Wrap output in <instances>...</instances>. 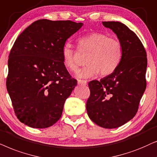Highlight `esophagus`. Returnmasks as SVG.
<instances>
[{
    "label": "esophagus",
    "instance_id": "34e87169",
    "mask_svg": "<svg viewBox=\"0 0 157 157\" xmlns=\"http://www.w3.org/2000/svg\"><path fill=\"white\" fill-rule=\"evenodd\" d=\"M77 82H78L79 85H85L87 84V80H77Z\"/></svg>",
    "mask_w": 157,
    "mask_h": 157
}]
</instances>
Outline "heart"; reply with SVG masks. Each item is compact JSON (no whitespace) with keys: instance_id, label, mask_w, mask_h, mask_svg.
<instances>
[{"instance_id":"1","label":"heart","mask_w":157,"mask_h":157,"mask_svg":"<svg viewBox=\"0 0 157 157\" xmlns=\"http://www.w3.org/2000/svg\"><path fill=\"white\" fill-rule=\"evenodd\" d=\"M77 48L80 53L87 54V64L77 73L83 78L93 77L99 73L101 77H107L116 72L123 57V46L118 39L109 37L102 32H91L81 36L77 40ZM77 51L70 43L62 49V62L70 72H75L79 65Z\"/></svg>"}]
</instances>
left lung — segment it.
<instances>
[{
    "mask_svg": "<svg viewBox=\"0 0 157 157\" xmlns=\"http://www.w3.org/2000/svg\"><path fill=\"white\" fill-rule=\"evenodd\" d=\"M123 46V57L116 72L88 83L89 118L102 128H115L131 120L147 87V52L136 34L118 21H103Z\"/></svg>",
    "mask_w": 157,
    "mask_h": 157,
    "instance_id": "1",
    "label": "left lung"
}]
</instances>
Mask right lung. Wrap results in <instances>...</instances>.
Wrapping results in <instances>:
<instances>
[{"mask_svg":"<svg viewBox=\"0 0 157 157\" xmlns=\"http://www.w3.org/2000/svg\"><path fill=\"white\" fill-rule=\"evenodd\" d=\"M82 23L40 19L21 33L8 58L6 87L18 120L31 128L52 126L61 118L77 85L62 62L67 39Z\"/></svg>","mask_w":157,"mask_h":157,"instance_id":"obj_1","label":"right lung"}]
</instances>
